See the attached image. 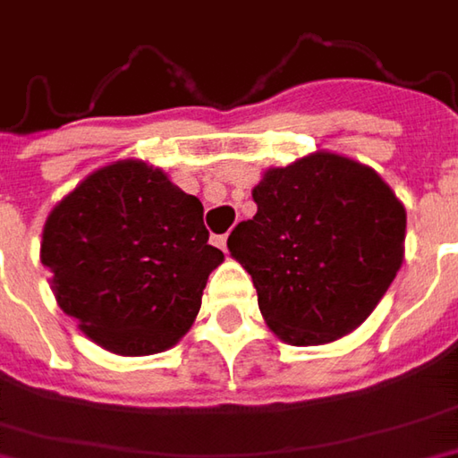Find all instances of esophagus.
<instances>
[{
    "mask_svg": "<svg viewBox=\"0 0 458 458\" xmlns=\"http://www.w3.org/2000/svg\"><path fill=\"white\" fill-rule=\"evenodd\" d=\"M212 243L217 246V249H228V235H212Z\"/></svg>",
    "mask_w": 458,
    "mask_h": 458,
    "instance_id": "obj_1",
    "label": "esophagus"
}]
</instances>
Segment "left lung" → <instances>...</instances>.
<instances>
[{"instance_id":"1","label":"left lung","mask_w":458,"mask_h":458,"mask_svg":"<svg viewBox=\"0 0 458 458\" xmlns=\"http://www.w3.org/2000/svg\"><path fill=\"white\" fill-rule=\"evenodd\" d=\"M256 215L230 233L267 326L292 346H323L356 330L405 259V205L377 171L315 150L261 174Z\"/></svg>"}]
</instances>
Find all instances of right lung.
I'll return each mask as SVG.
<instances>
[{"instance_id": "add662e5", "label": "right lung", "mask_w": 458, "mask_h": 458, "mask_svg": "<svg viewBox=\"0 0 458 458\" xmlns=\"http://www.w3.org/2000/svg\"><path fill=\"white\" fill-rule=\"evenodd\" d=\"M202 202L140 158L112 161L76 184L43 225L40 261L58 308L120 356L161 353L191 328L223 250Z\"/></svg>"}]
</instances>
